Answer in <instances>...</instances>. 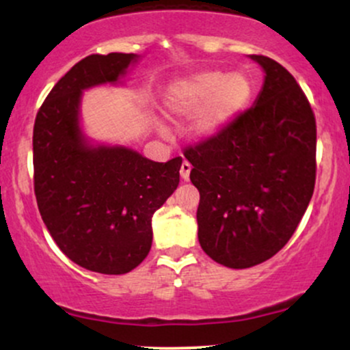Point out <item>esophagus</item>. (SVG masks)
Returning a JSON list of instances; mask_svg holds the SVG:
<instances>
[{
  "label": "esophagus",
  "instance_id": "34e87169",
  "mask_svg": "<svg viewBox=\"0 0 350 350\" xmlns=\"http://www.w3.org/2000/svg\"><path fill=\"white\" fill-rule=\"evenodd\" d=\"M191 170H192V166H191V163H187V161H183V164H180V178H183L184 180H187L189 179V174H191Z\"/></svg>",
  "mask_w": 350,
  "mask_h": 350
}]
</instances>
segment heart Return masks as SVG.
Here are the masks:
<instances>
[{"instance_id": "obj_1", "label": "heart", "mask_w": 350, "mask_h": 350, "mask_svg": "<svg viewBox=\"0 0 350 350\" xmlns=\"http://www.w3.org/2000/svg\"><path fill=\"white\" fill-rule=\"evenodd\" d=\"M252 82L243 72L224 74L202 70L170 83L164 94V113L170 120L187 118L189 136L198 142L214 138L247 108Z\"/></svg>"}]
</instances>
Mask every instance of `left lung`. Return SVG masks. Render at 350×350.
I'll use <instances>...</instances> for the list:
<instances>
[{"label":"left lung","mask_w":350,"mask_h":350,"mask_svg":"<svg viewBox=\"0 0 350 350\" xmlns=\"http://www.w3.org/2000/svg\"><path fill=\"white\" fill-rule=\"evenodd\" d=\"M248 57L265 72L255 103L184 151L200 194V247L235 270L267 262L288 243L316 180V120L306 95L276 60Z\"/></svg>","instance_id":"left-lung-1"}]
</instances>
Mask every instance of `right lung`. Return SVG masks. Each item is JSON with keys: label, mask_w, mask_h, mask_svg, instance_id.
I'll use <instances>...</instances> for the list:
<instances>
[{"label": "right lung", "mask_w": 350, "mask_h": 350, "mask_svg": "<svg viewBox=\"0 0 350 350\" xmlns=\"http://www.w3.org/2000/svg\"><path fill=\"white\" fill-rule=\"evenodd\" d=\"M138 59L122 52L82 59L55 83L34 123V192L44 224L72 262L103 275H123L146 258L151 217L178 187L183 164L94 143L83 131V92L123 83Z\"/></svg>", "instance_id": "obj_1"}]
</instances>
